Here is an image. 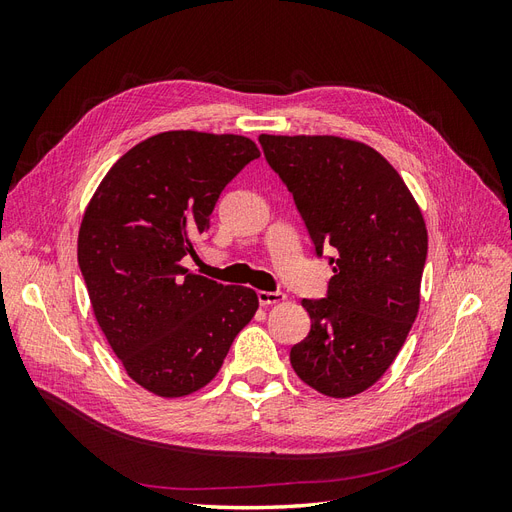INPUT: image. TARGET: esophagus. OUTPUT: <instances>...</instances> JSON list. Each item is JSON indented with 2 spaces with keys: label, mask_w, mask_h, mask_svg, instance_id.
I'll return each instance as SVG.
<instances>
[{
  "label": "esophagus",
  "mask_w": 512,
  "mask_h": 512,
  "mask_svg": "<svg viewBox=\"0 0 512 512\" xmlns=\"http://www.w3.org/2000/svg\"><path fill=\"white\" fill-rule=\"evenodd\" d=\"M258 301L260 305H275V303H284L286 294L284 292H267V290H258Z\"/></svg>",
  "instance_id": "1"
}]
</instances>
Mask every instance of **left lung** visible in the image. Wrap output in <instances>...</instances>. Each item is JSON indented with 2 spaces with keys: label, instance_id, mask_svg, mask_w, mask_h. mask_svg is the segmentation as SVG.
Wrapping results in <instances>:
<instances>
[{
  "label": "left lung",
  "instance_id": "8db88e82",
  "mask_svg": "<svg viewBox=\"0 0 512 512\" xmlns=\"http://www.w3.org/2000/svg\"><path fill=\"white\" fill-rule=\"evenodd\" d=\"M258 143L292 194L316 256L333 252L327 297L301 301L312 329L292 346V369L322 395H359L391 367L418 314L423 213L397 170L363 143L271 134Z\"/></svg>",
  "mask_w": 512,
  "mask_h": 512
}]
</instances>
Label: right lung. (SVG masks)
<instances>
[{
  "label": "right lung",
  "mask_w": 512,
  "mask_h": 512,
  "mask_svg": "<svg viewBox=\"0 0 512 512\" xmlns=\"http://www.w3.org/2000/svg\"><path fill=\"white\" fill-rule=\"evenodd\" d=\"M256 158L245 136L162 132L123 153L85 211L79 267L96 320L128 376L160 397L209 384L256 314L252 288L181 267L222 190Z\"/></svg>",
  "instance_id": "1"
}]
</instances>
